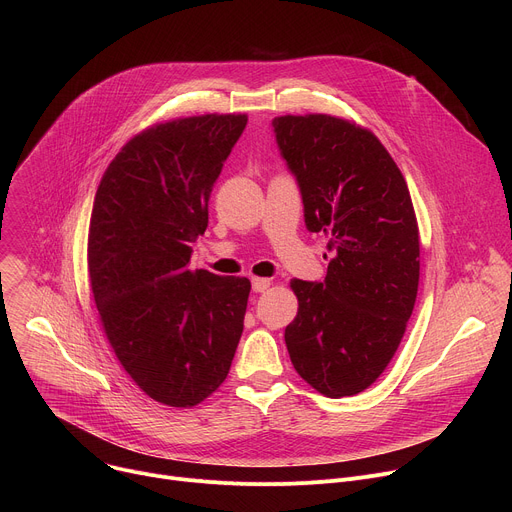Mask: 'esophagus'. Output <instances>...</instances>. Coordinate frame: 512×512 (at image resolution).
Masks as SVG:
<instances>
[{"instance_id": "esophagus-1", "label": "esophagus", "mask_w": 512, "mask_h": 512, "mask_svg": "<svg viewBox=\"0 0 512 512\" xmlns=\"http://www.w3.org/2000/svg\"><path fill=\"white\" fill-rule=\"evenodd\" d=\"M269 285H271V281L265 279V277H253L251 279V287H253L255 294H261V291H265Z\"/></svg>"}]
</instances>
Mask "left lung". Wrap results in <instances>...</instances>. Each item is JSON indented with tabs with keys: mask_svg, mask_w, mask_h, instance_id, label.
I'll return each mask as SVG.
<instances>
[{
	"mask_svg": "<svg viewBox=\"0 0 512 512\" xmlns=\"http://www.w3.org/2000/svg\"><path fill=\"white\" fill-rule=\"evenodd\" d=\"M271 125L306 227L324 233L332 253L324 281L291 279L300 308L285 328L287 352L316 391L350 397L387 369L415 306L419 231L409 188L369 129L332 115Z\"/></svg>",
	"mask_w": 512,
	"mask_h": 512,
	"instance_id": "left-lung-1",
	"label": "left lung"
}]
</instances>
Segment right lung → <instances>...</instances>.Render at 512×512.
I'll return each instance as SVG.
<instances>
[{
	"label": "right lung",
	"instance_id": "right-lung-1",
	"mask_svg": "<svg viewBox=\"0 0 512 512\" xmlns=\"http://www.w3.org/2000/svg\"><path fill=\"white\" fill-rule=\"evenodd\" d=\"M247 115H200L129 139L103 174L89 277L107 340L152 399L192 407L227 379L251 281L190 269L208 198Z\"/></svg>",
	"mask_w": 512,
	"mask_h": 512
}]
</instances>
